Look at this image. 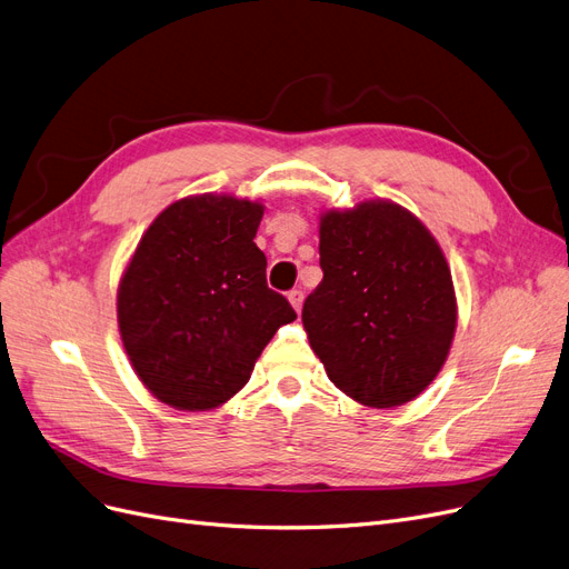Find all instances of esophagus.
Wrapping results in <instances>:
<instances>
[{"mask_svg": "<svg viewBox=\"0 0 569 569\" xmlns=\"http://www.w3.org/2000/svg\"><path fill=\"white\" fill-rule=\"evenodd\" d=\"M288 300H290L292 309H296V311H300V309H302V302H305V292H302L300 288H296V290H290V292H288Z\"/></svg>", "mask_w": 569, "mask_h": 569, "instance_id": "esophagus-1", "label": "esophagus"}]
</instances>
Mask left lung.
Instances as JSON below:
<instances>
[{"label": "left lung", "mask_w": 569, "mask_h": 569, "mask_svg": "<svg viewBox=\"0 0 569 569\" xmlns=\"http://www.w3.org/2000/svg\"><path fill=\"white\" fill-rule=\"evenodd\" d=\"M319 254L323 281L302 323L328 378L363 407L416 399L456 331L453 281L435 236L392 200H363L321 214Z\"/></svg>", "instance_id": "1"}]
</instances>
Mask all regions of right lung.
Here are the masks:
<instances>
[{
  "instance_id": "obj_1",
  "label": "right lung",
  "mask_w": 569,
  "mask_h": 569,
  "mask_svg": "<svg viewBox=\"0 0 569 569\" xmlns=\"http://www.w3.org/2000/svg\"><path fill=\"white\" fill-rule=\"evenodd\" d=\"M264 206L200 193L146 229L118 286V326L149 392L179 411H210L250 380L296 309L267 286L254 246Z\"/></svg>"
}]
</instances>
